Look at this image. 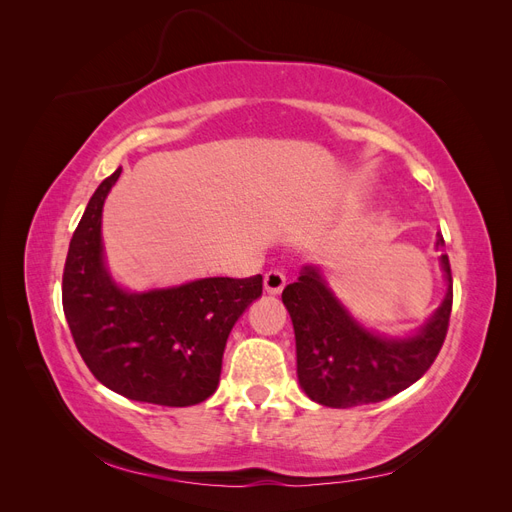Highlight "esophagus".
I'll return each mask as SVG.
<instances>
[{"instance_id": "obj_1", "label": "esophagus", "mask_w": 512, "mask_h": 512, "mask_svg": "<svg viewBox=\"0 0 512 512\" xmlns=\"http://www.w3.org/2000/svg\"><path fill=\"white\" fill-rule=\"evenodd\" d=\"M286 286V275L277 269H271L265 273V290L269 294H280Z\"/></svg>"}]
</instances>
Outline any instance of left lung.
<instances>
[{"label": "left lung", "instance_id": "8db88e82", "mask_svg": "<svg viewBox=\"0 0 512 512\" xmlns=\"http://www.w3.org/2000/svg\"><path fill=\"white\" fill-rule=\"evenodd\" d=\"M444 245L438 235L436 247ZM446 297L425 327L406 339L369 333L335 299L316 267H303L299 280L284 288L297 339V376L316 404L352 408L378 404L408 389L436 361L453 309L451 262L442 254Z\"/></svg>", "mask_w": 512, "mask_h": 512}]
</instances>
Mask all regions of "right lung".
Returning a JSON list of instances; mask_svg holds the SVG:
<instances>
[{
  "label": "right lung",
  "instance_id": "right-lung-1",
  "mask_svg": "<svg viewBox=\"0 0 512 512\" xmlns=\"http://www.w3.org/2000/svg\"><path fill=\"white\" fill-rule=\"evenodd\" d=\"M121 175L106 177L76 226L61 301L85 365L108 389L145 404L194 406L218 389L226 339L262 294V275L205 277L175 288L128 292L102 256V207Z\"/></svg>",
  "mask_w": 512,
  "mask_h": 512
}]
</instances>
